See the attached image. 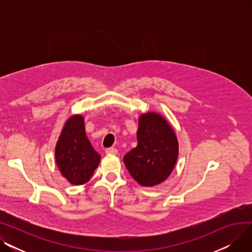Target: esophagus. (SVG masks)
Returning <instances> with one entry per match:
<instances>
[{
	"instance_id": "obj_1",
	"label": "esophagus",
	"mask_w": 252,
	"mask_h": 252,
	"mask_svg": "<svg viewBox=\"0 0 252 252\" xmlns=\"http://www.w3.org/2000/svg\"><path fill=\"white\" fill-rule=\"evenodd\" d=\"M105 152H106V154H108V155H116V154L118 153L117 149H116V148H114V147L107 148V149L105 150Z\"/></svg>"
}]
</instances>
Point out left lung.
<instances>
[{"label": "left lung", "mask_w": 252, "mask_h": 252, "mask_svg": "<svg viewBox=\"0 0 252 252\" xmlns=\"http://www.w3.org/2000/svg\"><path fill=\"white\" fill-rule=\"evenodd\" d=\"M137 139V147L124 157L130 176L144 187L162 183L178 159L179 144L175 131L161 115L148 112L139 118Z\"/></svg>", "instance_id": "8db88e82"}]
</instances>
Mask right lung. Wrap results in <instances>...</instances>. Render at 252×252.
I'll list each match as a JSON object with an SVG mask.
<instances>
[{
  "label": "right lung",
  "mask_w": 252,
  "mask_h": 252,
  "mask_svg": "<svg viewBox=\"0 0 252 252\" xmlns=\"http://www.w3.org/2000/svg\"><path fill=\"white\" fill-rule=\"evenodd\" d=\"M55 158L62 176L72 185H83L94 174L101 156L87 138L82 115L71 116L64 125Z\"/></svg>",
  "instance_id": "add662e5"
}]
</instances>
